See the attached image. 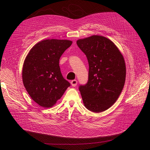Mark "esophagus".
I'll use <instances>...</instances> for the list:
<instances>
[{
    "label": "esophagus",
    "mask_w": 150,
    "mask_h": 150,
    "mask_svg": "<svg viewBox=\"0 0 150 150\" xmlns=\"http://www.w3.org/2000/svg\"><path fill=\"white\" fill-rule=\"evenodd\" d=\"M77 83H78V81H77V80H72V81H71V82H70L71 84H72V86H74V87H75V86H76Z\"/></svg>",
    "instance_id": "obj_1"
}]
</instances>
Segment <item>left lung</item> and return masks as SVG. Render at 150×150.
<instances>
[{"mask_svg": "<svg viewBox=\"0 0 150 150\" xmlns=\"http://www.w3.org/2000/svg\"><path fill=\"white\" fill-rule=\"evenodd\" d=\"M76 44L89 62L88 83L79 86L83 103L92 112L105 111L123 88L126 66L123 55L113 42L102 36L78 39Z\"/></svg>", "mask_w": 150, "mask_h": 150, "instance_id": "1", "label": "left lung"}]
</instances>
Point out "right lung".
I'll list each match as a JSON object with an SVG mask.
<instances>
[{
	"label": "right lung",
	"instance_id": "obj_1",
	"mask_svg": "<svg viewBox=\"0 0 150 150\" xmlns=\"http://www.w3.org/2000/svg\"><path fill=\"white\" fill-rule=\"evenodd\" d=\"M72 44L69 40L45 39L35 44L26 57L22 69L23 86L39 106L52 107L70 86L62 75L59 61Z\"/></svg>",
	"mask_w": 150,
	"mask_h": 150
}]
</instances>
